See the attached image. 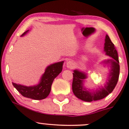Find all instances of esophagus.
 <instances>
[{
	"label": "esophagus",
	"instance_id": "obj_1",
	"mask_svg": "<svg viewBox=\"0 0 129 129\" xmlns=\"http://www.w3.org/2000/svg\"><path fill=\"white\" fill-rule=\"evenodd\" d=\"M67 67L70 69H73L74 67V63L73 61H69L67 62Z\"/></svg>",
	"mask_w": 129,
	"mask_h": 129
}]
</instances>
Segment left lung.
Returning a JSON list of instances; mask_svg holds the SVG:
<instances>
[{"mask_svg": "<svg viewBox=\"0 0 129 129\" xmlns=\"http://www.w3.org/2000/svg\"><path fill=\"white\" fill-rule=\"evenodd\" d=\"M104 51L106 54L112 57L113 59L108 60L105 63H111V70L110 71V78L108 82L104 87H101L98 90L93 92H90L86 90L83 86L84 79L86 78L84 73L78 70H74L73 74V80L72 84L73 92L76 97L81 100L86 102H92L93 101L100 100L104 98L111 93L116 86L118 82L119 74H120V66L118 53L113 43L108 35L106 36L105 43L104 46Z\"/></svg>", "mask_w": 129, "mask_h": 129, "instance_id": "left-lung-1", "label": "left lung"}]
</instances>
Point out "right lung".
<instances>
[{"mask_svg":"<svg viewBox=\"0 0 129 129\" xmlns=\"http://www.w3.org/2000/svg\"><path fill=\"white\" fill-rule=\"evenodd\" d=\"M28 31V30L26 31L22 36H24ZM63 62V61L59 62L48 66L42 76L40 83L38 85L27 87L12 83L13 86L24 97L35 100L45 99L50 93L53 80L62 70Z\"/></svg>","mask_w":129,"mask_h":129,"instance_id":"1","label":"right lung"}]
</instances>
